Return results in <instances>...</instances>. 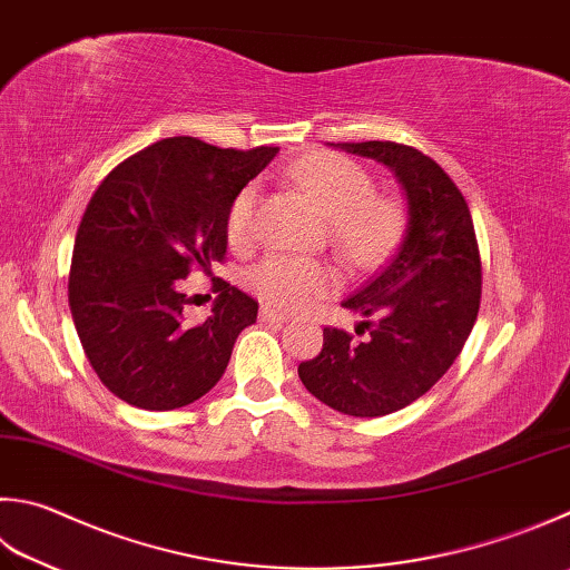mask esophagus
Masks as SVG:
<instances>
[{"instance_id":"1","label":"esophagus","mask_w":570,"mask_h":570,"mask_svg":"<svg viewBox=\"0 0 570 570\" xmlns=\"http://www.w3.org/2000/svg\"><path fill=\"white\" fill-rule=\"evenodd\" d=\"M261 317H263V322H287V315L283 313V309H275L273 305H263Z\"/></svg>"}]
</instances>
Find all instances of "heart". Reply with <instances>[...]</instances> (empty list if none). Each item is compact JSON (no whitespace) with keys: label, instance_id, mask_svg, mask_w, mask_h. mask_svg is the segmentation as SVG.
<instances>
[{"label":"heart","instance_id":"obj_1","mask_svg":"<svg viewBox=\"0 0 570 570\" xmlns=\"http://www.w3.org/2000/svg\"><path fill=\"white\" fill-rule=\"evenodd\" d=\"M305 196L330 218V240L354 265L372 267L394 248L402 233V203L374 193V178L357 160L337 154H315L289 170ZM261 186H243L230 200L225 233L233 248L245 250L257 240ZM248 285L267 305L307 309L337 293L342 277L335 267L295 253H273L248 273Z\"/></svg>","mask_w":570,"mask_h":570}]
</instances>
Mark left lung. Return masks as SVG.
I'll return each mask as SVG.
<instances>
[{
    "mask_svg": "<svg viewBox=\"0 0 570 570\" xmlns=\"http://www.w3.org/2000/svg\"><path fill=\"white\" fill-rule=\"evenodd\" d=\"M337 146L394 170L410 206L406 233L390 263L342 303L370 317L357 327L370 337L325 327L322 352L297 374L332 410L384 416L426 394L459 357L481 303V255L466 200L434 158L394 141Z\"/></svg>",
    "mask_w": 570,
    "mask_h": 570,
    "instance_id": "left-lung-1",
    "label": "left lung"
}]
</instances>
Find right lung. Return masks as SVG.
<instances>
[{
    "instance_id": "add662e5",
    "label": "right lung",
    "mask_w": 570,
    "mask_h": 570,
    "mask_svg": "<svg viewBox=\"0 0 570 570\" xmlns=\"http://www.w3.org/2000/svg\"><path fill=\"white\" fill-rule=\"evenodd\" d=\"M275 154L174 136L126 158L94 190L73 240L69 307L86 357L118 400L168 412L223 377L257 303L218 277L210 317L188 322L180 281L225 261L230 200Z\"/></svg>"
}]
</instances>
